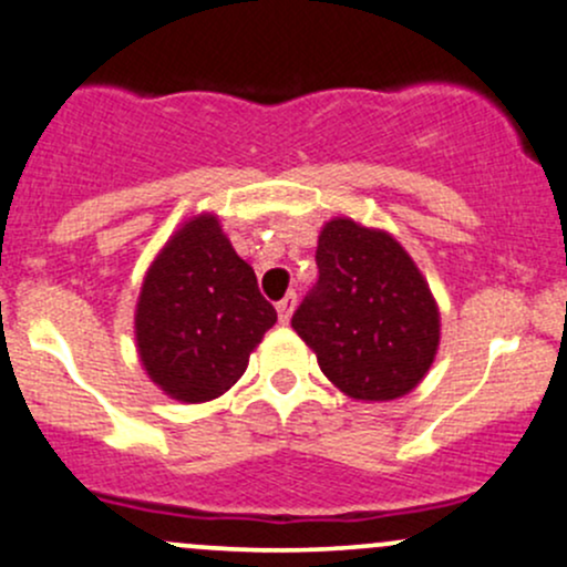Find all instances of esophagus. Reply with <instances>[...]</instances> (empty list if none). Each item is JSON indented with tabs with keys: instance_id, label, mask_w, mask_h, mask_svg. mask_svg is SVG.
<instances>
[{
	"instance_id": "obj_1",
	"label": "esophagus",
	"mask_w": 567,
	"mask_h": 567,
	"mask_svg": "<svg viewBox=\"0 0 567 567\" xmlns=\"http://www.w3.org/2000/svg\"><path fill=\"white\" fill-rule=\"evenodd\" d=\"M293 309H296V293H288L282 301L277 303V312H279V323H288L293 318Z\"/></svg>"
}]
</instances>
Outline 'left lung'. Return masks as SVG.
Masks as SVG:
<instances>
[{"mask_svg": "<svg viewBox=\"0 0 567 567\" xmlns=\"http://www.w3.org/2000/svg\"><path fill=\"white\" fill-rule=\"evenodd\" d=\"M318 285L296 309V333L339 391L389 402L424 380L440 344V309L402 244L350 217L318 236Z\"/></svg>", "mask_w": 567, "mask_h": 567, "instance_id": "obj_1", "label": "left lung"}]
</instances>
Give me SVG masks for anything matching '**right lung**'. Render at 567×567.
Instances as JSON below:
<instances>
[{
	"mask_svg": "<svg viewBox=\"0 0 567 567\" xmlns=\"http://www.w3.org/2000/svg\"><path fill=\"white\" fill-rule=\"evenodd\" d=\"M277 323L252 266L214 214L187 219L143 277L135 307L138 355L152 383L178 402L223 396Z\"/></svg>",
	"mask_w": 567,
	"mask_h": 567,
	"instance_id": "1",
	"label": "right lung"
}]
</instances>
